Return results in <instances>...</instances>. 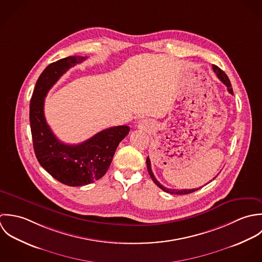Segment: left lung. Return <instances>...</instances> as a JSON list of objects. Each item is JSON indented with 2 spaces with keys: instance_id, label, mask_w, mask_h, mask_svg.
Here are the masks:
<instances>
[{
  "instance_id": "obj_1",
  "label": "left lung",
  "mask_w": 262,
  "mask_h": 262,
  "mask_svg": "<svg viewBox=\"0 0 262 262\" xmlns=\"http://www.w3.org/2000/svg\"><path fill=\"white\" fill-rule=\"evenodd\" d=\"M212 70H213V72L215 73L216 77L227 86V89H228L229 93H230V94H233V89H232V86H231V82H230L228 76L225 74V72L222 71V70H221L219 67H216V66H212ZM147 168H148V172H149V174H150L152 180L154 181V183H155L156 185H158L162 190H164L165 192H168V193H171V194H180V195H182V194H188V193L194 192V191H196V190L200 189V188H193V189H181V190H178V189L167 188V187L163 186V185L158 181L157 179L155 178L154 173H153L152 168H151V161H150L149 157L147 158ZM214 178H215V177H214ZM214 178H213V179H214Z\"/></svg>"
}]
</instances>
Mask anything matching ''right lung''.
Returning a JSON list of instances; mask_svg holds the SVG:
<instances>
[{"label": "right lung", "instance_id": "right-lung-1", "mask_svg": "<svg viewBox=\"0 0 262 262\" xmlns=\"http://www.w3.org/2000/svg\"><path fill=\"white\" fill-rule=\"evenodd\" d=\"M87 57L75 55L49 64L39 76L31 100L29 120L33 148L39 164L57 181L69 186H83L104 176L119 143L129 126L118 125L101 130L78 145L61 143L45 117V98L57 80Z\"/></svg>", "mask_w": 262, "mask_h": 262}]
</instances>
